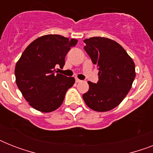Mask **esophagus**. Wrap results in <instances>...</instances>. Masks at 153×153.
<instances>
[{
	"label": "esophagus",
	"instance_id": "1",
	"mask_svg": "<svg viewBox=\"0 0 153 153\" xmlns=\"http://www.w3.org/2000/svg\"><path fill=\"white\" fill-rule=\"evenodd\" d=\"M75 82H82V80H80V79H75Z\"/></svg>",
	"mask_w": 153,
	"mask_h": 153
}]
</instances>
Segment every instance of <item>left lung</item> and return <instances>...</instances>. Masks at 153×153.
<instances>
[{"label":"left lung","mask_w":153,"mask_h":153,"mask_svg":"<svg viewBox=\"0 0 153 153\" xmlns=\"http://www.w3.org/2000/svg\"><path fill=\"white\" fill-rule=\"evenodd\" d=\"M85 51L98 69L97 83L88 82L89 91L82 95L87 106L105 112L121 103L135 79V64L117 42L105 37L84 39Z\"/></svg>","instance_id":"left-lung-1"}]
</instances>
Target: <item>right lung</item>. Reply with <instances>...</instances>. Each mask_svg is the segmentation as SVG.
Returning a JSON list of instances; mask_svg holds the SVG:
<instances>
[{"label": "right lung", "instance_id": "obj_1", "mask_svg": "<svg viewBox=\"0 0 153 153\" xmlns=\"http://www.w3.org/2000/svg\"><path fill=\"white\" fill-rule=\"evenodd\" d=\"M76 39L59 35L39 37L27 47L16 62V82L24 98L34 109L44 113L54 111L62 105L67 90L74 83L73 77L59 74L65 57Z\"/></svg>", "mask_w": 153, "mask_h": 153}]
</instances>
